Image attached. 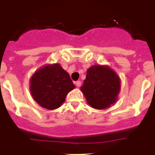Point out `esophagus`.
Returning <instances> with one entry per match:
<instances>
[{
  "mask_svg": "<svg viewBox=\"0 0 155 155\" xmlns=\"http://www.w3.org/2000/svg\"><path fill=\"white\" fill-rule=\"evenodd\" d=\"M75 84H76L77 87H81V82L80 81H76V83H75Z\"/></svg>",
  "mask_w": 155,
  "mask_h": 155,
  "instance_id": "34e87169",
  "label": "esophagus"
}]
</instances>
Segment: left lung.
<instances>
[{
	"label": "left lung",
	"mask_w": 155,
	"mask_h": 155,
	"mask_svg": "<svg viewBox=\"0 0 155 155\" xmlns=\"http://www.w3.org/2000/svg\"><path fill=\"white\" fill-rule=\"evenodd\" d=\"M120 83V77L109 66L97 64L87 69L81 91L91 107L105 109L117 102Z\"/></svg>",
	"instance_id": "1"
}]
</instances>
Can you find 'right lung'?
Returning a JSON list of instances; mask_svg holds the SVG:
<instances>
[{
    "label": "right lung",
    "mask_w": 155,
    "mask_h": 155,
    "mask_svg": "<svg viewBox=\"0 0 155 155\" xmlns=\"http://www.w3.org/2000/svg\"><path fill=\"white\" fill-rule=\"evenodd\" d=\"M74 87L69 74L60 64H46L30 78L29 89L33 99L50 110L61 107L67 94Z\"/></svg>",
    "instance_id": "1"
}]
</instances>
